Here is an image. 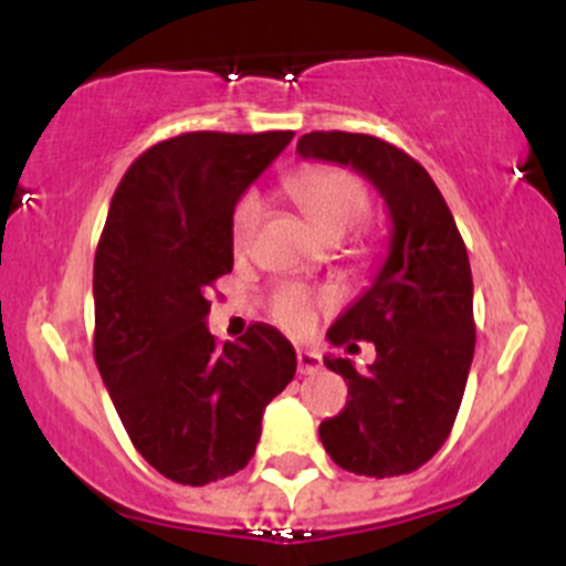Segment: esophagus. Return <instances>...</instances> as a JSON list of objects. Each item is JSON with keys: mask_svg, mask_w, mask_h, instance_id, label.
I'll list each match as a JSON object with an SVG mask.
<instances>
[{"mask_svg": "<svg viewBox=\"0 0 566 566\" xmlns=\"http://www.w3.org/2000/svg\"><path fill=\"white\" fill-rule=\"evenodd\" d=\"M319 367H323V358H319L315 350H304V347H298V373L301 375H315V373H319Z\"/></svg>", "mask_w": 566, "mask_h": 566, "instance_id": "obj_1", "label": "esophagus"}]
</instances>
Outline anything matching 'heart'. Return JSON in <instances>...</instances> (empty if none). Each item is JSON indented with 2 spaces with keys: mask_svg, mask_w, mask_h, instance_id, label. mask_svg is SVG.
I'll list each match as a JSON object with an SVG mask.
<instances>
[{
  "mask_svg": "<svg viewBox=\"0 0 566 566\" xmlns=\"http://www.w3.org/2000/svg\"><path fill=\"white\" fill-rule=\"evenodd\" d=\"M284 191L290 193L301 213L323 238H339L361 221L369 208V193L358 177L339 167L315 164L293 172L284 180ZM262 221L260 193L247 191L238 197L230 216V241L238 254H247L254 243ZM328 293H315L304 284H279L268 295V312L273 323L282 325L290 334H306L315 325L319 306H328Z\"/></svg>",
  "mask_w": 566,
  "mask_h": 566,
  "instance_id": "obj_1",
  "label": "heart"
}]
</instances>
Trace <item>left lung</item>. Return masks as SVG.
<instances>
[{"instance_id": "left-lung-1", "label": "left lung", "mask_w": 566, "mask_h": 566, "mask_svg": "<svg viewBox=\"0 0 566 566\" xmlns=\"http://www.w3.org/2000/svg\"><path fill=\"white\" fill-rule=\"evenodd\" d=\"M301 158L345 164L375 182L391 213V247L373 287L328 328L334 345L373 342L358 373L325 358L347 380V405L319 424L331 460L358 476H399L447 443L476 342L468 251L447 199L416 158L389 142L347 130H312Z\"/></svg>"}]
</instances>
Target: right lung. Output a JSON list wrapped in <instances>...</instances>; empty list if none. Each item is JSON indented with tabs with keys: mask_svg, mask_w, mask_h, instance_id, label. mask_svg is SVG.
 <instances>
[{
	"mask_svg": "<svg viewBox=\"0 0 566 566\" xmlns=\"http://www.w3.org/2000/svg\"><path fill=\"white\" fill-rule=\"evenodd\" d=\"M293 130H191L142 153L114 191L95 251L93 353L130 443L177 484L232 476L254 454L262 410L295 375L276 328L219 345L205 317L232 271L238 197Z\"/></svg>",
	"mask_w": 566,
	"mask_h": 566,
	"instance_id": "1",
	"label": "right lung"
}]
</instances>
